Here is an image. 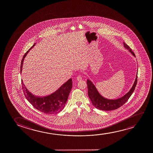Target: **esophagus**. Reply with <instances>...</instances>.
Segmentation results:
<instances>
[{
  "label": "esophagus",
  "instance_id": "34e87169",
  "mask_svg": "<svg viewBox=\"0 0 153 153\" xmlns=\"http://www.w3.org/2000/svg\"><path fill=\"white\" fill-rule=\"evenodd\" d=\"M76 79L78 81H80V80H82V77L81 75H78L77 77V78H76Z\"/></svg>",
  "mask_w": 153,
  "mask_h": 153
}]
</instances>
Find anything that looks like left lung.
Here are the masks:
<instances>
[{
    "label": "left lung",
    "mask_w": 153,
    "mask_h": 153,
    "mask_svg": "<svg viewBox=\"0 0 153 153\" xmlns=\"http://www.w3.org/2000/svg\"><path fill=\"white\" fill-rule=\"evenodd\" d=\"M124 46L125 48L128 49L130 52L133 56H135V54L132 51L127 44L123 42ZM137 74L136 76V79L134 82V84L130 91L126 94L124 96L117 99H108L104 98L99 93L96 87L90 80L87 79V84L88 86V94L89 98L92 102V105H94L97 109H99L103 111H111L117 109L121 107L128 100L133 92L137 84Z\"/></svg>",
    "instance_id": "obj_1"
}]
</instances>
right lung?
I'll return each mask as SVG.
<instances>
[{
	"instance_id": "obj_1",
	"label": "right lung",
	"mask_w": 153,
	"mask_h": 153,
	"mask_svg": "<svg viewBox=\"0 0 153 153\" xmlns=\"http://www.w3.org/2000/svg\"><path fill=\"white\" fill-rule=\"evenodd\" d=\"M34 44L24 55L21 61L20 72L22 71L24 59L27 53L35 45ZM22 88L25 98L36 109L46 114H54L62 111L65 107L67 99L72 88V79L70 78L52 94L47 96H36L26 88L22 80Z\"/></svg>"
}]
</instances>
